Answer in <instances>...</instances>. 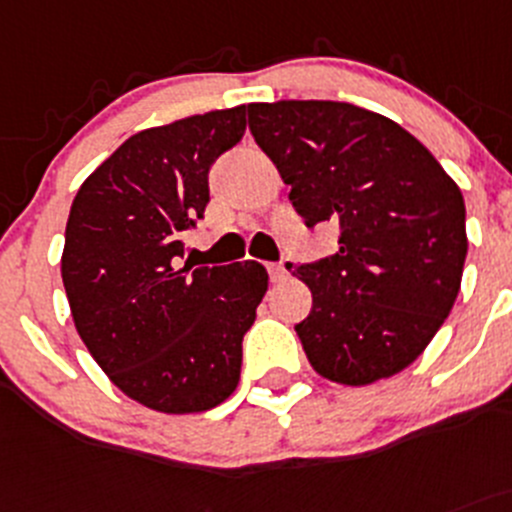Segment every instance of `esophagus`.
Returning <instances> with one entry per match:
<instances>
[{
  "mask_svg": "<svg viewBox=\"0 0 512 512\" xmlns=\"http://www.w3.org/2000/svg\"><path fill=\"white\" fill-rule=\"evenodd\" d=\"M267 270H270V280H272V283H283V280L288 278V267H285L283 262H280V265H270V267H267Z\"/></svg>",
  "mask_w": 512,
  "mask_h": 512,
  "instance_id": "1",
  "label": "esophagus"
}]
</instances>
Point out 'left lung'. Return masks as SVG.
<instances>
[{
    "mask_svg": "<svg viewBox=\"0 0 512 512\" xmlns=\"http://www.w3.org/2000/svg\"><path fill=\"white\" fill-rule=\"evenodd\" d=\"M247 121L305 224L341 229L336 255L288 265L313 293L308 318L295 326L310 366L346 386L404 371L460 293V186L412 133L358 105L250 103Z\"/></svg>",
    "mask_w": 512,
    "mask_h": 512,
    "instance_id": "1",
    "label": "left lung"
}]
</instances>
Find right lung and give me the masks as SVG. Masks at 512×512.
I'll return each mask as SVG.
<instances>
[{
  "label": "right lung",
  "mask_w": 512,
  "mask_h": 512,
  "mask_svg": "<svg viewBox=\"0 0 512 512\" xmlns=\"http://www.w3.org/2000/svg\"><path fill=\"white\" fill-rule=\"evenodd\" d=\"M245 105L146 128L78 189L60 270L95 364L143 407L197 414L237 389L242 338L267 293L255 260L194 267L181 232L204 217L209 169L245 133Z\"/></svg>",
  "instance_id": "obj_1"
}]
</instances>
